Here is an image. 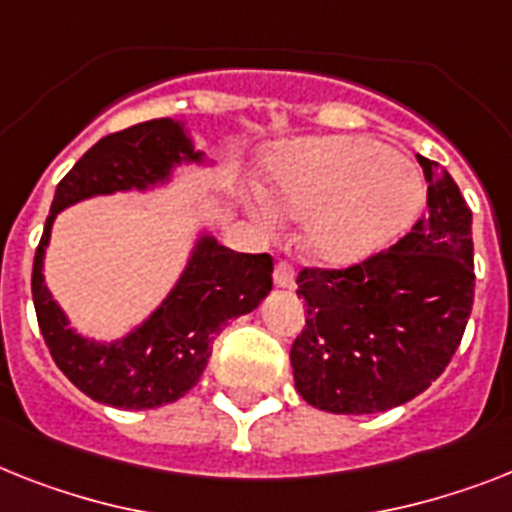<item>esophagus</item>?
Masks as SVG:
<instances>
[{
	"label": "esophagus",
	"mask_w": 512,
	"mask_h": 512,
	"mask_svg": "<svg viewBox=\"0 0 512 512\" xmlns=\"http://www.w3.org/2000/svg\"><path fill=\"white\" fill-rule=\"evenodd\" d=\"M274 285L277 287H293L295 285V269L287 259H277V266H274Z\"/></svg>",
	"instance_id": "obj_1"
}]
</instances>
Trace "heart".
Listing matches in <instances>:
<instances>
[{"label": "heart", "mask_w": 512, "mask_h": 512, "mask_svg": "<svg viewBox=\"0 0 512 512\" xmlns=\"http://www.w3.org/2000/svg\"><path fill=\"white\" fill-rule=\"evenodd\" d=\"M269 196L290 219H308V248L329 264L366 259L411 227L421 180L411 164L366 138H308L269 162Z\"/></svg>", "instance_id": "obj_1"}]
</instances>
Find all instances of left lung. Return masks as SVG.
Wrapping results in <instances>:
<instances>
[{"label": "left lung", "mask_w": 512, "mask_h": 512, "mask_svg": "<svg viewBox=\"0 0 512 512\" xmlns=\"http://www.w3.org/2000/svg\"><path fill=\"white\" fill-rule=\"evenodd\" d=\"M424 167L426 214L390 248L342 269L303 266L306 327L290 348L298 395L319 411L379 413L447 369L474 306L471 209L445 167Z\"/></svg>", "instance_id": "obj_1"}]
</instances>
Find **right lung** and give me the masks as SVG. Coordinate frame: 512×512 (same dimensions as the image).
Masks as SVG:
<instances>
[{"label":"right lung","mask_w":512,"mask_h":512,"mask_svg":"<svg viewBox=\"0 0 512 512\" xmlns=\"http://www.w3.org/2000/svg\"><path fill=\"white\" fill-rule=\"evenodd\" d=\"M183 159L196 162L201 154L172 120L138 122L104 135L59 180L33 259V306L54 363L88 398L122 411L159 408L183 398L204 374L219 332L253 311L272 290L269 253H235L204 238L170 298L133 335L114 345H96L67 327L41 274L57 211L80 198L154 185Z\"/></svg>","instance_id":"obj_1"}]
</instances>
